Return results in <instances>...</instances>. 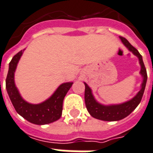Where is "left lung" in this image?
<instances>
[{"label": "left lung", "instance_id": "1", "mask_svg": "<svg viewBox=\"0 0 153 153\" xmlns=\"http://www.w3.org/2000/svg\"><path fill=\"white\" fill-rule=\"evenodd\" d=\"M119 38L122 42L128 48V50L138 57L141 66L140 74L143 76V82L141 85L140 90L138 92V94L132 99L122 104L111 105H104L97 102L92 94L91 89L88 86L87 84L85 83V102L86 108L92 117L97 119H100V120H103V121H119L129 115L141 102L143 92L145 89V86H146L148 76H147L146 68L142 59V56L138 51L137 49L134 48L125 38L121 37V36H119Z\"/></svg>", "mask_w": 153, "mask_h": 153}]
</instances>
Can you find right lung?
Returning a JSON list of instances; mask_svg holds the SVG:
<instances>
[{
	"mask_svg": "<svg viewBox=\"0 0 153 153\" xmlns=\"http://www.w3.org/2000/svg\"><path fill=\"white\" fill-rule=\"evenodd\" d=\"M24 50L13 57L9 65L5 86L11 102L16 111L31 123L44 125L58 120L61 117L63 101L73 82H67L59 86L52 96L40 104H30L21 97L14 83V72Z\"/></svg>",
	"mask_w": 153,
	"mask_h": 153,
	"instance_id": "right-lung-1",
	"label": "right lung"
}]
</instances>
